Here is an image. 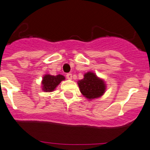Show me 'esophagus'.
Here are the masks:
<instances>
[{"label": "esophagus", "mask_w": 150, "mask_h": 150, "mask_svg": "<svg viewBox=\"0 0 150 150\" xmlns=\"http://www.w3.org/2000/svg\"><path fill=\"white\" fill-rule=\"evenodd\" d=\"M66 78L69 79V80H71V79H72V75H71V73H68L67 75H66Z\"/></svg>", "instance_id": "1"}]
</instances>
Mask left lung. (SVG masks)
I'll use <instances>...</instances> for the list:
<instances>
[{
	"label": "left lung",
	"instance_id": "left-lung-1",
	"mask_svg": "<svg viewBox=\"0 0 150 150\" xmlns=\"http://www.w3.org/2000/svg\"><path fill=\"white\" fill-rule=\"evenodd\" d=\"M80 91L89 100L100 98L106 90V84L94 72L88 71L84 75V79L78 81Z\"/></svg>",
	"mask_w": 150,
	"mask_h": 150
}]
</instances>
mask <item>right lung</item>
Listing matches in <instances>:
<instances>
[{"instance_id": "1", "label": "right lung", "mask_w": 150, "mask_h": 150, "mask_svg": "<svg viewBox=\"0 0 150 150\" xmlns=\"http://www.w3.org/2000/svg\"><path fill=\"white\" fill-rule=\"evenodd\" d=\"M63 80H65V77L62 75H58L56 76L49 74L45 75L42 78V89L46 92H52Z\"/></svg>"}]
</instances>
